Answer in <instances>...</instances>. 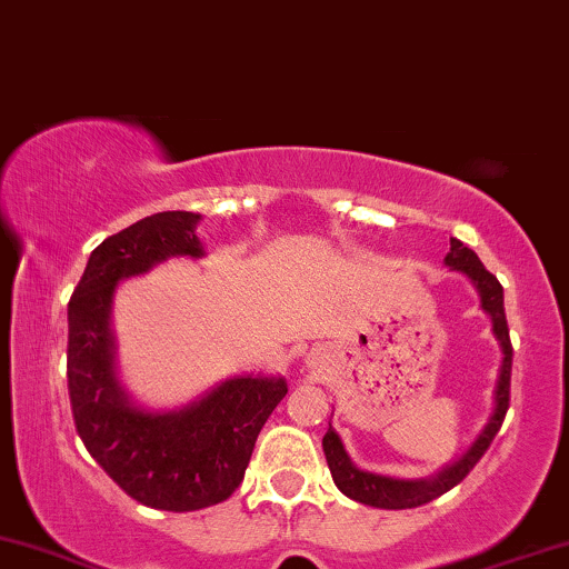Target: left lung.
<instances>
[{"label":"left lung","instance_id":"8db88e82","mask_svg":"<svg viewBox=\"0 0 569 569\" xmlns=\"http://www.w3.org/2000/svg\"><path fill=\"white\" fill-rule=\"evenodd\" d=\"M443 264H447L451 271L465 274L469 282H472L477 295H480V308L485 316H490L492 336L498 339L500 353H503V361H500V369H498L496 392H492V413L482 431L477 433V439L469 443L462 457H457L451 465L441 467L436 475L418 477V480L369 472V469L357 467L351 462L341 436L336 433V428L331 423H328V431L323 436L328 469H331L336 488H339L346 498L357 500V503L385 508V510H402V508H418L423 503H431L433 498L443 496V492L462 482L469 475V469L480 462V457L488 451L490 441L496 439V433L500 431V423H503L506 418L508 398H510V365H513V349H510V336H508V323H506L503 287H500L498 279L482 267V261L477 259V253L472 249H467L462 241H457V238H451V249L447 253V259H443Z\"/></svg>","mask_w":569,"mask_h":569}]
</instances>
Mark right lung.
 <instances>
[{"label":"right lung","instance_id":"obj_1","mask_svg":"<svg viewBox=\"0 0 569 569\" xmlns=\"http://www.w3.org/2000/svg\"><path fill=\"white\" fill-rule=\"evenodd\" d=\"M200 212H156L97 246L69 302V398L89 455L130 498L159 510H200L230 498L253 443L287 395L284 377L236 375L182 408L138 402L120 380L112 302L122 279L167 259H202Z\"/></svg>","mask_w":569,"mask_h":569}]
</instances>
